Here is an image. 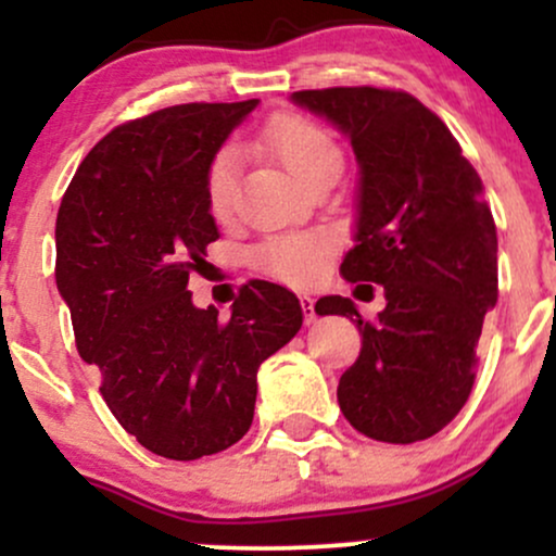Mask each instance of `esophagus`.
Returning <instances> with one entry per match:
<instances>
[{
	"label": "esophagus",
	"instance_id": "obj_1",
	"mask_svg": "<svg viewBox=\"0 0 556 556\" xmlns=\"http://www.w3.org/2000/svg\"><path fill=\"white\" fill-rule=\"evenodd\" d=\"M300 305H303V316H305V324H314V321H316L314 298H311V295H300Z\"/></svg>",
	"mask_w": 556,
	"mask_h": 556
}]
</instances>
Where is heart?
<instances>
[{"label":"heart","instance_id":"heart-1","mask_svg":"<svg viewBox=\"0 0 556 556\" xmlns=\"http://www.w3.org/2000/svg\"><path fill=\"white\" fill-rule=\"evenodd\" d=\"M261 146L269 149L290 175L308 185L316 175L329 167H342V151L334 138L321 125L300 117V114H277L261 130ZM238 149L225 146L212 159L206 172V201L214 216L227 214L238 195ZM331 242L321 232L285 235L258 248V266L271 277L290 285H311L327 269Z\"/></svg>","mask_w":556,"mask_h":556}]
</instances>
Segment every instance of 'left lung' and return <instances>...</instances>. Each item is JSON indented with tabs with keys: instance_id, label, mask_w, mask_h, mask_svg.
<instances>
[{
	"instance_id": "8db88e82",
	"label": "left lung",
	"mask_w": 556,
	"mask_h": 556,
	"mask_svg": "<svg viewBox=\"0 0 556 556\" xmlns=\"http://www.w3.org/2000/svg\"><path fill=\"white\" fill-rule=\"evenodd\" d=\"M290 101L353 146L355 227L340 271L381 285L387 300L374 321L350 298L316 303L318 316H348L363 337L337 387L340 410L376 442L429 439L463 410L483 316L496 305V227L481 177L410 93L324 88Z\"/></svg>"
}]
</instances>
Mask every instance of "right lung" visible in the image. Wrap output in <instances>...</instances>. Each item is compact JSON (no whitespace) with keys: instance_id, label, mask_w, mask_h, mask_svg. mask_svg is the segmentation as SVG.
<instances>
[{"instance_id":"1","label":"right lung","mask_w":556,"mask_h":556,"mask_svg":"<svg viewBox=\"0 0 556 556\" xmlns=\"http://www.w3.org/2000/svg\"><path fill=\"white\" fill-rule=\"evenodd\" d=\"M258 106L180 104L114 127L83 159L56 214V290L101 397L146 450L216 455L245 437L256 374L303 327L287 287H242L232 316L198 308L190 271L219 229L206 172Z\"/></svg>"}]
</instances>
